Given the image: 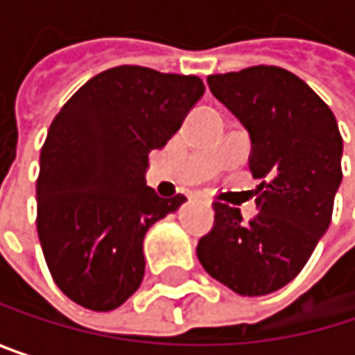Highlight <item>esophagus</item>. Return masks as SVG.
<instances>
[{"instance_id": "obj_1", "label": "esophagus", "mask_w": 355, "mask_h": 355, "mask_svg": "<svg viewBox=\"0 0 355 355\" xmlns=\"http://www.w3.org/2000/svg\"><path fill=\"white\" fill-rule=\"evenodd\" d=\"M203 203H205V205H209V201H207V199H203Z\"/></svg>"}]
</instances>
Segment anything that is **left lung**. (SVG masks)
<instances>
[{
  "label": "left lung",
  "mask_w": 355,
  "mask_h": 355,
  "mask_svg": "<svg viewBox=\"0 0 355 355\" xmlns=\"http://www.w3.org/2000/svg\"><path fill=\"white\" fill-rule=\"evenodd\" d=\"M211 94L250 139L248 168L259 184V214L214 203V228L199 239L203 269L241 296H265L290 284L331 224L341 184L343 139L313 88L288 69L257 65L209 76Z\"/></svg>",
  "instance_id": "obj_1"
}]
</instances>
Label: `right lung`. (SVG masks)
<instances>
[{"mask_svg":"<svg viewBox=\"0 0 355 355\" xmlns=\"http://www.w3.org/2000/svg\"><path fill=\"white\" fill-rule=\"evenodd\" d=\"M203 92L195 76L121 65L88 80L51 123L36 228L55 284L76 304L107 313L141 286L146 232L187 201L146 184L148 156Z\"/></svg>","mask_w":355,"mask_h":355,"instance_id":"add662e5","label":"right lung"}]
</instances>
